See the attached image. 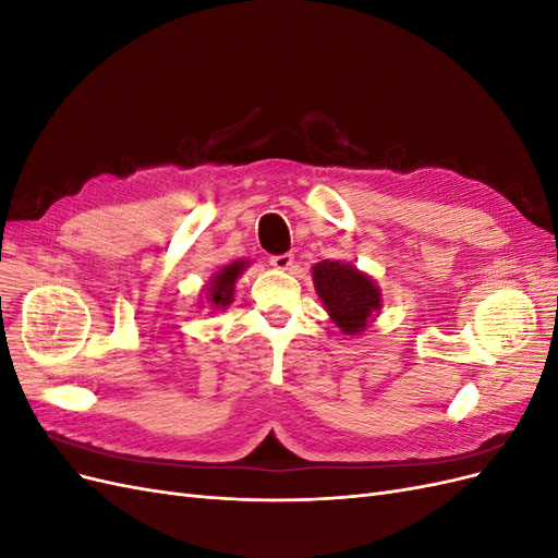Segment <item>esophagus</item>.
Instances as JSON below:
<instances>
[{"mask_svg": "<svg viewBox=\"0 0 558 558\" xmlns=\"http://www.w3.org/2000/svg\"><path fill=\"white\" fill-rule=\"evenodd\" d=\"M269 265L279 269V272H286V269L293 267V253H281V256H272V258H269Z\"/></svg>", "mask_w": 558, "mask_h": 558, "instance_id": "esophagus-1", "label": "esophagus"}]
</instances>
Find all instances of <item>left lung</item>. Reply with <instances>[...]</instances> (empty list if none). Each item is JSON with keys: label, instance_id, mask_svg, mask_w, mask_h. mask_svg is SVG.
Instances as JSON below:
<instances>
[{"label": "left lung", "instance_id": "left-lung-1", "mask_svg": "<svg viewBox=\"0 0 558 558\" xmlns=\"http://www.w3.org/2000/svg\"><path fill=\"white\" fill-rule=\"evenodd\" d=\"M318 300L344 335H363L381 312V289L353 263L320 260L312 267Z\"/></svg>", "mask_w": 558, "mask_h": 558}]
</instances>
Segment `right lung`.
<instances>
[{"instance_id": "add662e5", "label": "right lung", "mask_w": 558, "mask_h": 558, "mask_svg": "<svg viewBox=\"0 0 558 558\" xmlns=\"http://www.w3.org/2000/svg\"><path fill=\"white\" fill-rule=\"evenodd\" d=\"M248 265L251 260L240 258L216 269L205 286V300H199V307L207 305L211 312H226V307H230V302L234 300V283H238Z\"/></svg>"}]
</instances>
